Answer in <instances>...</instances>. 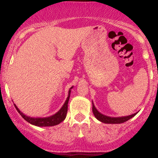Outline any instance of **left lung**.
I'll return each instance as SVG.
<instances>
[{"label": "left lung", "instance_id": "8db88e82", "mask_svg": "<svg viewBox=\"0 0 158 158\" xmlns=\"http://www.w3.org/2000/svg\"><path fill=\"white\" fill-rule=\"evenodd\" d=\"M92 104H93V107H92V110H93V113L95 116V117L97 118L98 120H99L100 122L104 123H108V124H119V123H123L124 122H126L128 119H130L132 117H134L136 114H137L135 113L134 114H131V115L126 116V117H108V116L104 115V114H101L100 112H99L97 110V108L94 106L93 102H92Z\"/></svg>", "mask_w": 158, "mask_h": 158}]
</instances>
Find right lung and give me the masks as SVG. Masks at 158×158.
Masks as SVG:
<instances>
[{
	"label": "right lung",
	"mask_w": 158,
	"mask_h": 158,
	"mask_svg": "<svg viewBox=\"0 0 158 158\" xmlns=\"http://www.w3.org/2000/svg\"><path fill=\"white\" fill-rule=\"evenodd\" d=\"M73 87H71L69 90L68 92V97L67 98L66 101L63 105V106L61 107V109L56 113L53 115L50 116V117H43V118H41V117H37V118H35V117H28V116L23 114L22 112L20 110L18 107L15 106V104H14L15 106L16 110H18V112L21 114V117H23L27 122H28L30 124L33 125V126H39V127H46V126H56V125L59 124L61 122H62L64 119L66 118L67 112H68V104L69 99H70V91H71V89Z\"/></svg>",
	"instance_id": "right-lung-1"
}]
</instances>
